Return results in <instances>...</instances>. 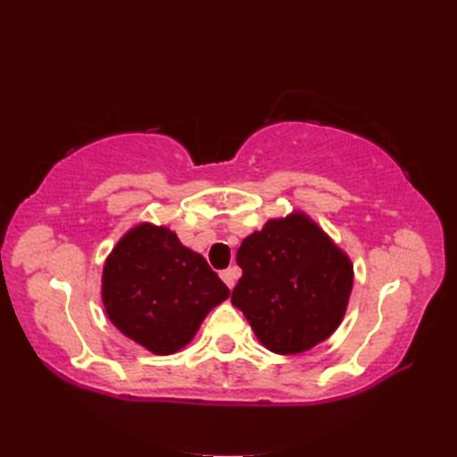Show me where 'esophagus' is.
I'll use <instances>...</instances> for the list:
<instances>
[{"label":"esophagus","mask_w":457,"mask_h":457,"mask_svg":"<svg viewBox=\"0 0 457 457\" xmlns=\"http://www.w3.org/2000/svg\"><path fill=\"white\" fill-rule=\"evenodd\" d=\"M220 277H221L223 283L228 285V288H234V287H236V280H237V277H239V269H237V267H229V269H226V270H221Z\"/></svg>","instance_id":"esophagus-1"}]
</instances>
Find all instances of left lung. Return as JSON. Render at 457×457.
I'll use <instances>...</instances> for the list:
<instances>
[{"label": "left lung", "mask_w": 457, "mask_h": 457, "mask_svg": "<svg viewBox=\"0 0 457 457\" xmlns=\"http://www.w3.org/2000/svg\"><path fill=\"white\" fill-rule=\"evenodd\" d=\"M244 275L231 304L245 314L269 352L303 353L324 342L344 320L353 265L303 212L269 220L237 249Z\"/></svg>", "instance_id": "obj_1"}]
</instances>
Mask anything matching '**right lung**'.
<instances>
[{
	"mask_svg": "<svg viewBox=\"0 0 457 457\" xmlns=\"http://www.w3.org/2000/svg\"><path fill=\"white\" fill-rule=\"evenodd\" d=\"M229 296L196 251L174 231L139 223L125 234L102 275V300L112 324L154 355L177 353L202 320Z\"/></svg>",
	"mask_w": 457,
	"mask_h": 457,
	"instance_id": "1",
	"label": "right lung"
}]
</instances>
